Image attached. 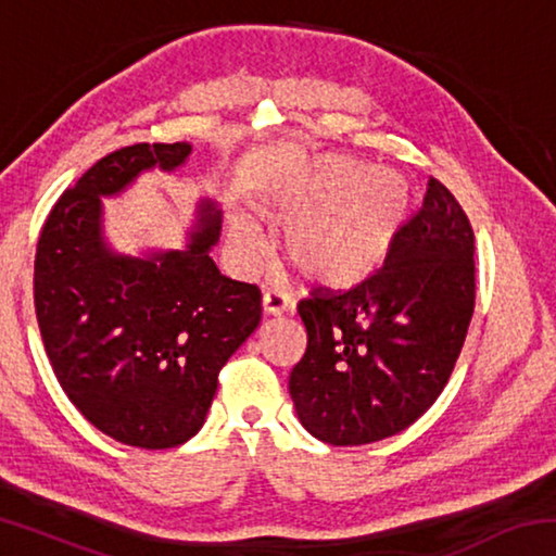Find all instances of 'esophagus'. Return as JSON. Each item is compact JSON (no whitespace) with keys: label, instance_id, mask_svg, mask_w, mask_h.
<instances>
[{"label":"esophagus","instance_id":"esophagus-1","mask_svg":"<svg viewBox=\"0 0 556 556\" xmlns=\"http://www.w3.org/2000/svg\"><path fill=\"white\" fill-rule=\"evenodd\" d=\"M262 308H265L267 316H281V314H289L291 308H294V301H291L287 291L267 289L265 294H262Z\"/></svg>","mask_w":556,"mask_h":556}]
</instances>
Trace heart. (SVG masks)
Listing matches in <instances>:
<instances>
[{"instance_id":"heart-1","label":"heart","mask_w":556,"mask_h":556,"mask_svg":"<svg viewBox=\"0 0 556 556\" xmlns=\"http://www.w3.org/2000/svg\"><path fill=\"white\" fill-rule=\"evenodd\" d=\"M262 218L285 223V257L321 287H355L388 260L409 211V184L392 168L345 154H318L289 164L252 195ZM232 250L244 262L262 252L250 220L232 215Z\"/></svg>"}]
</instances>
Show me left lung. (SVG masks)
Masks as SVG:
<instances>
[{
  "label": "left lung",
  "mask_w": 556,
  "mask_h": 556,
  "mask_svg": "<svg viewBox=\"0 0 556 556\" xmlns=\"http://www.w3.org/2000/svg\"><path fill=\"white\" fill-rule=\"evenodd\" d=\"M473 228L454 193L429 178L382 269L299 301L306 353L289 375L301 425L333 446L400 434L444 390L476 306Z\"/></svg>",
  "instance_id": "obj_1"
}]
</instances>
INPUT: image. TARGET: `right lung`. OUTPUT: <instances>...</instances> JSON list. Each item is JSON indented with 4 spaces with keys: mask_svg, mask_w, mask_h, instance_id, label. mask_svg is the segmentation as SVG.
Returning <instances> with one entry per match:
<instances>
[{
    "mask_svg": "<svg viewBox=\"0 0 556 556\" xmlns=\"http://www.w3.org/2000/svg\"><path fill=\"white\" fill-rule=\"evenodd\" d=\"M188 156V142L102 156L53 205L36 248L34 304L55 378L92 427L127 446L191 439L220 368L262 316L260 289L220 275L211 257L220 238L211 199L199 203L184 250L129 257L102 238V195Z\"/></svg>",
    "mask_w": 556,
    "mask_h": 556,
    "instance_id": "add662e5",
    "label": "right lung"
}]
</instances>
